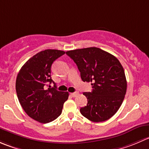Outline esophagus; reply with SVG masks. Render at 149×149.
Wrapping results in <instances>:
<instances>
[{"instance_id":"obj_1","label":"esophagus","mask_w":149,"mask_h":149,"mask_svg":"<svg viewBox=\"0 0 149 149\" xmlns=\"http://www.w3.org/2000/svg\"><path fill=\"white\" fill-rule=\"evenodd\" d=\"M79 92H73V93H70V95H71L72 97H76L77 95H79Z\"/></svg>"}]
</instances>
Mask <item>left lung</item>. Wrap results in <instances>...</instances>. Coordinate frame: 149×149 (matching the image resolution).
I'll return each mask as SVG.
<instances>
[{"label": "left lung", "instance_id": "1", "mask_svg": "<svg viewBox=\"0 0 149 149\" xmlns=\"http://www.w3.org/2000/svg\"><path fill=\"white\" fill-rule=\"evenodd\" d=\"M77 65L83 81L91 82L92 92L80 112L94 122L106 121L120 108L127 91L125 70L116 57L97 47L66 52Z\"/></svg>", "mask_w": 149, "mask_h": 149}]
</instances>
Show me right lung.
Returning <instances> with one entry per match:
<instances>
[{
	"instance_id": "obj_1",
	"label": "right lung",
	"mask_w": 149,
	"mask_h": 149,
	"mask_svg": "<svg viewBox=\"0 0 149 149\" xmlns=\"http://www.w3.org/2000/svg\"><path fill=\"white\" fill-rule=\"evenodd\" d=\"M65 53L56 49L40 52L29 59L17 74L16 91L20 105L30 118L41 123L57 119L68 98V92L57 90L55 84L54 88L45 89L49 83H54L51 78L52 65Z\"/></svg>"
}]
</instances>
